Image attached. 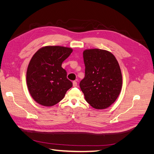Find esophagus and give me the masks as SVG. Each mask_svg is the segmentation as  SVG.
I'll list each match as a JSON object with an SVG mask.
<instances>
[{"instance_id": "esophagus-1", "label": "esophagus", "mask_w": 154, "mask_h": 154, "mask_svg": "<svg viewBox=\"0 0 154 154\" xmlns=\"http://www.w3.org/2000/svg\"><path fill=\"white\" fill-rule=\"evenodd\" d=\"M72 85H73L74 87H77L78 83H77V82L76 81H73L72 82Z\"/></svg>"}]
</instances>
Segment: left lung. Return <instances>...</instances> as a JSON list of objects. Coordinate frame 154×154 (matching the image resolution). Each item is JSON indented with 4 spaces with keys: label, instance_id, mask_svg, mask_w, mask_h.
<instances>
[{
    "label": "left lung",
    "instance_id": "8db88e82",
    "mask_svg": "<svg viewBox=\"0 0 154 154\" xmlns=\"http://www.w3.org/2000/svg\"><path fill=\"white\" fill-rule=\"evenodd\" d=\"M83 55L85 75L80 87L85 99L96 109L108 108L118 98L122 87L118 62L113 54L103 49H86Z\"/></svg>",
    "mask_w": 154,
    "mask_h": 154
}]
</instances>
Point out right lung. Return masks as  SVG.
I'll return each instance as SVG.
<instances>
[{
    "mask_svg": "<svg viewBox=\"0 0 154 154\" xmlns=\"http://www.w3.org/2000/svg\"><path fill=\"white\" fill-rule=\"evenodd\" d=\"M72 52L70 48L45 46L31 58L26 72L27 85L33 100L40 105L51 106L58 103L72 86L62 67Z\"/></svg>",
    "mask_w": 154,
    "mask_h": 154,
    "instance_id": "obj_1",
    "label": "right lung"
}]
</instances>
